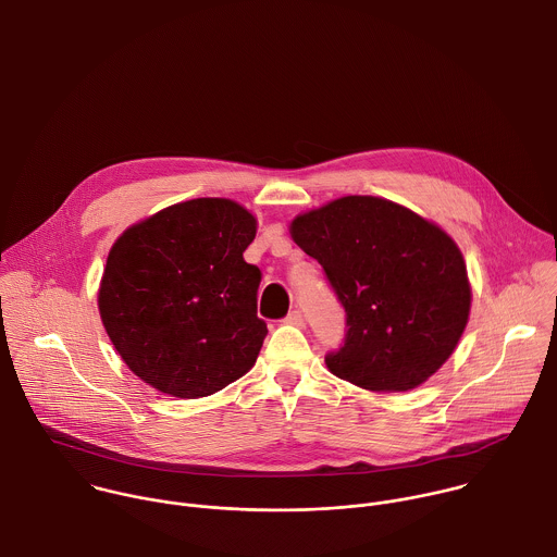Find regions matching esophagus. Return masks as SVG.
Masks as SVG:
<instances>
[{
  "mask_svg": "<svg viewBox=\"0 0 557 557\" xmlns=\"http://www.w3.org/2000/svg\"><path fill=\"white\" fill-rule=\"evenodd\" d=\"M285 322H287V324H294V326H305V315H302V311L294 309V311L287 313Z\"/></svg>",
  "mask_w": 557,
  "mask_h": 557,
  "instance_id": "34e87169",
  "label": "esophagus"
}]
</instances>
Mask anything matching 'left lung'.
<instances>
[{
	"instance_id": "obj_1",
	"label": "left lung",
	"mask_w": 557,
	"mask_h": 557,
	"mask_svg": "<svg viewBox=\"0 0 557 557\" xmlns=\"http://www.w3.org/2000/svg\"><path fill=\"white\" fill-rule=\"evenodd\" d=\"M346 313L329 370L370 392H407L455 350L470 311L466 263L455 242L413 211L346 196L292 222Z\"/></svg>"
}]
</instances>
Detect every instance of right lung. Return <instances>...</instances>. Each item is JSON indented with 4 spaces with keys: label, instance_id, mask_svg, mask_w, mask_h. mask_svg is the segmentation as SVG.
I'll return each mask as SVG.
<instances>
[{
    "label": "right lung",
    "instance_id": "add662e5",
    "mask_svg": "<svg viewBox=\"0 0 557 557\" xmlns=\"http://www.w3.org/2000/svg\"><path fill=\"white\" fill-rule=\"evenodd\" d=\"M257 220L237 202L198 198L128 228L111 248L98 305L126 366L178 398L220 392L257 361L261 270L244 261Z\"/></svg>",
    "mask_w": 557,
    "mask_h": 557
}]
</instances>
